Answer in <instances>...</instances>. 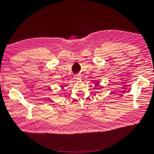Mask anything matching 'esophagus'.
<instances>
[{
  "instance_id": "1",
  "label": "esophagus",
  "mask_w": 154,
  "mask_h": 154,
  "mask_svg": "<svg viewBox=\"0 0 154 154\" xmlns=\"http://www.w3.org/2000/svg\"><path fill=\"white\" fill-rule=\"evenodd\" d=\"M74 78L76 79V80H80L81 79V76L79 75V74H75V75L74 76Z\"/></svg>"
}]
</instances>
